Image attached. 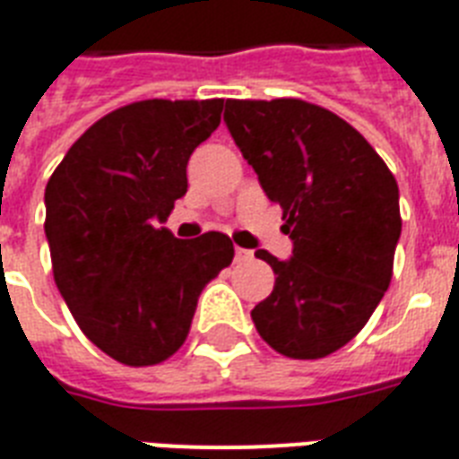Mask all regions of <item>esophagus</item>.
<instances>
[{"instance_id": "esophagus-1", "label": "esophagus", "mask_w": 459, "mask_h": 459, "mask_svg": "<svg viewBox=\"0 0 459 459\" xmlns=\"http://www.w3.org/2000/svg\"><path fill=\"white\" fill-rule=\"evenodd\" d=\"M234 261H237V263L254 261V251H248V248L237 247V248H234Z\"/></svg>"}]
</instances>
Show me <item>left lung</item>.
<instances>
[{"mask_svg":"<svg viewBox=\"0 0 459 459\" xmlns=\"http://www.w3.org/2000/svg\"><path fill=\"white\" fill-rule=\"evenodd\" d=\"M225 124L294 244L290 261L255 251L275 273L251 311L255 330L290 359L328 357L364 328L393 278L395 177L351 124L297 98L227 100Z\"/></svg>","mask_w":459,"mask_h":459,"instance_id":"left-lung-1","label":"left lung"}]
</instances>
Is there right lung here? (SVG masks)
Here are the masks:
<instances>
[{
    "label": "right lung",
    "mask_w": 459,
    "mask_h": 459,
    "mask_svg": "<svg viewBox=\"0 0 459 459\" xmlns=\"http://www.w3.org/2000/svg\"><path fill=\"white\" fill-rule=\"evenodd\" d=\"M225 100H141L109 112L64 155L45 189L52 273L83 335L126 366L172 357L198 297L234 258L232 239H177L165 222L186 194L191 152Z\"/></svg>",
    "instance_id": "right-lung-1"
}]
</instances>
